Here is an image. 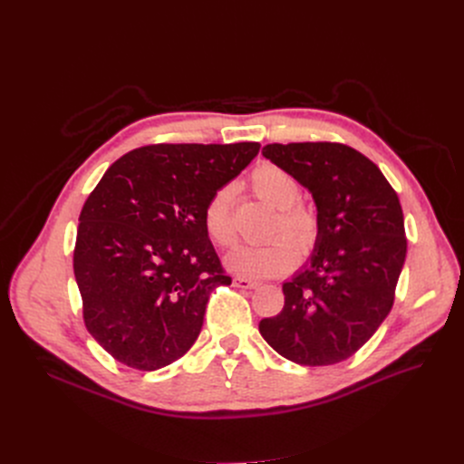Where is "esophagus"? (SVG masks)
<instances>
[{"label": "esophagus", "mask_w": 464, "mask_h": 464, "mask_svg": "<svg viewBox=\"0 0 464 464\" xmlns=\"http://www.w3.org/2000/svg\"><path fill=\"white\" fill-rule=\"evenodd\" d=\"M233 285H235V287H240V289H256L259 284L254 282V280H248V278L235 276V278H233Z\"/></svg>", "instance_id": "obj_1"}]
</instances>
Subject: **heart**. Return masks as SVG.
Returning <instances> with one entry per match:
<instances>
[{"label":"heart","instance_id":"1","mask_svg":"<svg viewBox=\"0 0 464 464\" xmlns=\"http://www.w3.org/2000/svg\"><path fill=\"white\" fill-rule=\"evenodd\" d=\"M250 189L261 201L276 208V218L263 246H240L226 257V266L246 278H275L295 269L301 257L315 252L322 238V219L312 207L299 203V180L280 165L265 161L257 165L248 179ZM233 188H218L203 210V226L216 246L235 245L237 231L231 214Z\"/></svg>","mask_w":464,"mask_h":464}]
</instances>
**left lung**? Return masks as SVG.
Masks as SVG:
<instances>
[{"label":"left lung","instance_id":"1","mask_svg":"<svg viewBox=\"0 0 464 464\" xmlns=\"http://www.w3.org/2000/svg\"><path fill=\"white\" fill-rule=\"evenodd\" d=\"M263 156L304 186L322 219L320 245L284 282V308L259 322L282 357L325 367L352 357L395 301L406 259L397 191L361 152L340 142L266 144Z\"/></svg>","mask_w":464,"mask_h":464}]
</instances>
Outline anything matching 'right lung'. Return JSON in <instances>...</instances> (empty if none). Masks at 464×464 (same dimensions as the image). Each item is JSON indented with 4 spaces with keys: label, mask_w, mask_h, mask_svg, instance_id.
I'll return each mask as SVG.
<instances>
[{
    "label": "right lung",
    "mask_w": 464,
    "mask_h": 464,
    "mask_svg": "<svg viewBox=\"0 0 464 464\" xmlns=\"http://www.w3.org/2000/svg\"><path fill=\"white\" fill-rule=\"evenodd\" d=\"M259 146H142L116 160L88 195L72 269L86 329L116 361L158 371L198 340L214 287L231 284L203 210Z\"/></svg>",
    "instance_id": "1"
}]
</instances>
